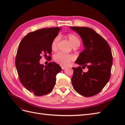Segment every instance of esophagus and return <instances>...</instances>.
Returning a JSON list of instances; mask_svg holds the SVG:
<instances>
[{"mask_svg": "<svg viewBox=\"0 0 125 125\" xmlns=\"http://www.w3.org/2000/svg\"><path fill=\"white\" fill-rule=\"evenodd\" d=\"M65 68H66V67H63V66H62V70L65 69Z\"/></svg>", "mask_w": 125, "mask_h": 125, "instance_id": "esophagus-1", "label": "esophagus"}]
</instances>
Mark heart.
I'll list each match as a JSON object with an SVG mask.
<instances>
[{"instance_id": "b5f03b06", "label": "heart", "mask_w": 125, "mask_h": 125, "mask_svg": "<svg viewBox=\"0 0 125 125\" xmlns=\"http://www.w3.org/2000/svg\"><path fill=\"white\" fill-rule=\"evenodd\" d=\"M67 37L69 40L70 43L73 47H78L80 46L81 41L78 37L73 34H69ZM60 40V36H56L52 40L51 44V48L52 50H55L57 49V44ZM75 59L73 55L70 54H67L62 52H58L54 55V60L56 62L61 65L66 66L69 64L71 61Z\"/></svg>"}]
</instances>
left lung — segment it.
Returning a JSON list of instances; mask_svg holds the SVG:
<instances>
[{
    "instance_id": "8db88e82",
    "label": "left lung",
    "mask_w": 125,
    "mask_h": 125,
    "mask_svg": "<svg viewBox=\"0 0 125 125\" xmlns=\"http://www.w3.org/2000/svg\"><path fill=\"white\" fill-rule=\"evenodd\" d=\"M80 35L85 49L75 63L87 67L84 73L81 67L73 68L71 78L74 89L84 97H89L99 93L109 81L113 63L111 48L99 34L86 27H70Z\"/></svg>"
}]
</instances>
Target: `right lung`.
<instances>
[{"label": "right lung", "mask_w": 125, "mask_h": 125, "mask_svg": "<svg viewBox=\"0 0 125 125\" xmlns=\"http://www.w3.org/2000/svg\"><path fill=\"white\" fill-rule=\"evenodd\" d=\"M60 27L42 28L29 33L21 41L15 58L20 82L34 95L41 96L51 92L56 75L62 68L55 62L44 66L40 63L42 55L50 58L52 40L58 35Z\"/></svg>", "instance_id": "obj_1"}]
</instances>
